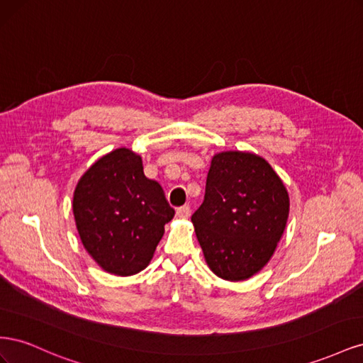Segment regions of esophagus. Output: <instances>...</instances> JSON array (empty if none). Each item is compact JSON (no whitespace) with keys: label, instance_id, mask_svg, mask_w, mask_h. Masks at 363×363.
Returning a JSON list of instances; mask_svg holds the SVG:
<instances>
[{"label":"esophagus","instance_id":"esophagus-1","mask_svg":"<svg viewBox=\"0 0 363 363\" xmlns=\"http://www.w3.org/2000/svg\"><path fill=\"white\" fill-rule=\"evenodd\" d=\"M177 216L180 219H188L191 216V207L189 206H183L177 208Z\"/></svg>","mask_w":363,"mask_h":363}]
</instances>
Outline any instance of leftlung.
<instances>
[{
	"label": "left lung",
	"mask_w": 363,
	"mask_h": 363,
	"mask_svg": "<svg viewBox=\"0 0 363 363\" xmlns=\"http://www.w3.org/2000/svg\"><path fill=\"white\" fill-rule=\"evenodd\" d=\"M289 194L255 152H216L204 201L192 215L196 239L213 274L242 281L267 265L286 228Z\"/></svg>",
	"instance_id": "1"
}]
</instances>
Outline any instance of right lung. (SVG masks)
Returning a JSON list of instances; mask_svg holds the SVG:
<instances>
[{"label":"right lung","mask_w":363,"mask_h":363,"mask_svg":"<svg viewBox=\"0 0 363 363\" xmlns=\"http://www.w3.org/2000/svg\"><path fill=\"white\" fill-rule=\"evenodd\" d=\"M77 232L98 267L113 276L145 269L174 218L162 186L145 177L142 157L125 147L98 159L77 183Z\"/></svg>","instance_id":"right-lung-1"}]
</instances>
